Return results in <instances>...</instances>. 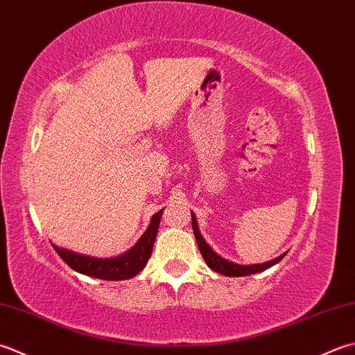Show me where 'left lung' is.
Returning <instances> with one entry per match:
<instances>
[{
    "instance_id": "obj_1",
    "label": "left lung",
    "mask_w": 355,
    "mask_h": 355,
    "mask_svg": "<svg viewBox=\"0 0 355 355\" xmlns=\"http://www.w3.org/2000/svg\"><path fill=\"white\" fill-rule=\"evenodd\" d=\"M191 223H193V233H194V237H196V242H198V247L200 250L202 257L205 259V262H207L209 268H211L216 272L223 274V276H228V277L250 276V274L260 272V271H263L266 268H270V266H272V265H276L285 256L284 254V256L271 260V262H266V263H262V265H247V266H245V265L233 263V262H230V260L222 259L219 254H216V252L208 247V243H205L204 237H202L200 233H199L196 218H194L193 214H191Z\"/></svg>"
}]
</instances>
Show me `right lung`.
Segmentation results:
<instances>
[{
    "instance_id": "add662e5",
    "label": "right lung",
    "mask_w": 355,
    "mask_h": 355,
    "mask_svg": "<svg viewBox=\"0 0 355 355\" xmlns=\"http://www.w3.org/2000/svg\"><path fill=\"white\" fill-rule=\"evenodd\" d=\"M162 211L153 216L148 230L144 233L135 247L127 251L125 254L113 259H95L90 256L76 254L73 251L58 248L53 245L55 251L61 256L71 270H75L85 276L103 279V280H127L139 274L144 266L147 265L153 243L157 234L159 220H161Z\"/></svg>"
}]
</instances>
